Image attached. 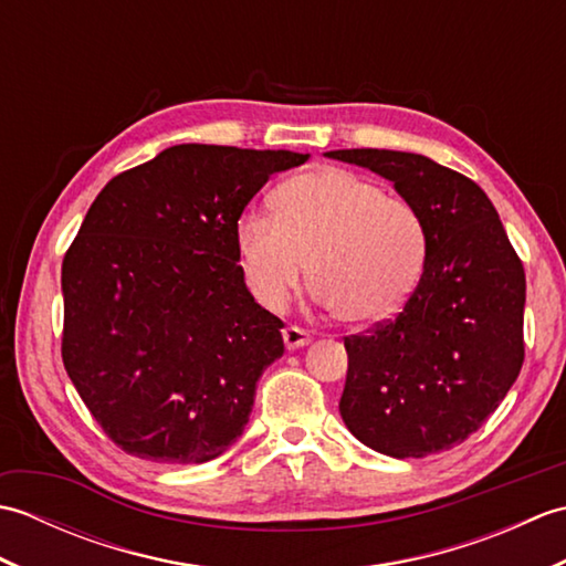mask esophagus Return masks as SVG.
Segmentation results:
<instances>
[{"label": "esophagus", "mask_w": 566, "mask_h": 566, "mask_svg": "<svg viewBox=\"0 0 566 566\" xmlns=\"http://www.w3.org/2000/svg\"><path fill=\"white\" fill-rule=\"evenodd\" d=\"M282 338H284L286 350H298V347H306L311 343V333L296 328V326H286L282 331Z\"/></svg>", "instance_id": "34e87169"}]
</instances>
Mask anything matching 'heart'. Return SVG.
<instances>
[{
  "label": "heart",
  "instance_id": "obj_1",
  "mask_svg": "<svg viewBox=\"0 0 566 566\" xmlns=\"http://www.w3.org/2000/svg\"><path fill=\"white\" fill-rule=\"evenodd\" d=\"M272 209L235 226L240 268L264 308L286 306L306 262L314 302L353 326L387 321L411 296L426 262L411 203L343 167H321L286 179Z\"/></svg>",
  "mask_w": 566,
  "mask_h": 566
}]
</instances>
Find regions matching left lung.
<instances>
[{"mask_svg":"<svg viewBox=\"0 0 566 566\" xmlns=\"http://www.w3.org/2000/svg\"><path fill=\"white\" fill-rule=\"evenodd\" d=\"M389 179L423 221L426 262L399 316L345 338L340 416L381 454H436L464 442L523 367L525 272L494 203L472 179L418 153L331 150Z\"/></svg>","mask_w":566,"mask_h":566,"instance_id":"8db88e82","label":"left lung"}]
</instances>
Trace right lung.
Listing matches in <instances>:
<instances>
[{"mask_svg":"<svg viewBox=\"0 0 566 566\" xmlns=\"http://www.w3.org/2000/svg\"><path fill=\"white\" fill-rule=\"evenodd\" d=\"M308 158L182 143L94 199L63 260V363L124 452L199 464L243 436L284 340L245 286L235 226L272 175Z\"/></svg>","mask_w":566,"mask_h":566,"instance_id":"obj_1","label":"right lung"}]
</instances>
